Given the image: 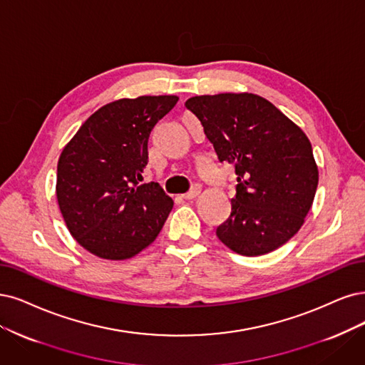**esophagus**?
<instances>
[{"label":"esophagus","instance_id":"obj_1","mask_svg":"<svg viewBox=\"0 0 365 365\" xmlns=\"http://www.w3.org/2000/svg\"><path fill=\"white\" fill-rule=\"evenodd\" d=\"M200 195V187H192V190L190 191V192H186V194H183L182 197L185 198V200H192V198H195V197H198Z\"/></svg>","mask_w":365,"mask_h":365}]
</instances>
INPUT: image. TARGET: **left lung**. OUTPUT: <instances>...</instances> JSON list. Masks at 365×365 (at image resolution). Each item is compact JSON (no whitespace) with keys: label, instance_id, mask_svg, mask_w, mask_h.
I'll return each instance as SVG.
<instances>
[{"label":"left lung","instance_id":"obj_1","mask_svg":"<svg viewBox=\"0 0 365 365\" xmlns=\"http://www.w3.org/2000/svg\"><path fill=\"white\" fill-rule=\"evenodd\" d=\"M185 106L203 125L220 162L237 175L232 213L217 236L254 257L284 245L312 209L319 170L312 143L275 105L252 93L205 94Z\"/></svg>","mask_w":365,"mask_h":365}]
</instances>
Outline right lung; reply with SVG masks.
Here are the masks:
<instances>
[{
	"label": "right lung",
	"instance_id": "right-lung-1",
	"mask_svg": "<svg viewBox=\"0 0 365 365\" xmlns=\"http://www.w3.org/2000/svg\"><path fill=\"white\" fill-rule=\"evenodd\" d=\"M178 96L106 103L66 144L57 165V200L71 235L88 252L126 260L158 237L173 209L159 183H140L147 144Z\"/></svg>",
	"mask_w": 365,
	"mask_h": 365
}]
</instances>
